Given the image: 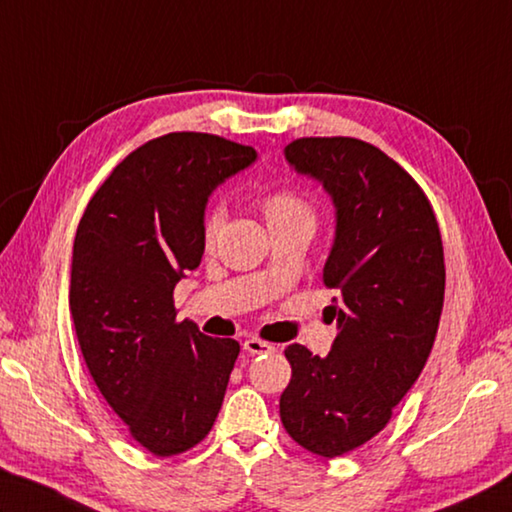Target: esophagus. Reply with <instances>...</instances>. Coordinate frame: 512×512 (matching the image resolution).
Listing matches in <instances>:
<instances>
[{"label": "esophagus", "instance_id": "obj_1", "mask_svg": "<svg viewBox=\"0 0 512 512\" xmlns=\"http://www.w3.org/2000/svg\"><path fill=\"white\" fill-rule=\"evenodd\" d=\"M244 350L250 355H262V353H273L275 344H268L264 339H257V337H250L244 342Z\"/></svg>", "mask_w": 512, "mask_h": 512}]
</instances>
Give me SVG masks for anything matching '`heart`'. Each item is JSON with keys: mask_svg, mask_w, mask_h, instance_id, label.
<instances>
[{"mask_svg": "<svg viewBox=\"0 0 512 512\" xmlns=\"http://www.w3.org/2000/svg\"><path fill=\"white\" fill-rule=\"evenodd\" d=\"M259 206H262V213L266 217V224L270 230L306 228L313 233L317 226V213L313 204H310L302 193H297V190H290V188L270 190V193H266L262 199H259ZM224 222H226V206L222 202L210 206L202 226V237H204L206 248L215 244V239L219 235V230H222Z\"/></svg>", "mask_w": 512, "mask_h": 512, "instance_id": "1", "label": "heart"}]
</instances>
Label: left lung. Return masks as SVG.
I'll use <instances>...</instances> for the list:
<instances>
[{"mask_svg":"<svg viewBox=\"0 0 512 512\" xmlns=\"http://www.w3.org/2000/svg\"><path fill=\"white\" fill-rule=\"evenodd\" d=\"M284 153L337 208L324 284L339 293L326 308L339 333L326 357L284 350L293 375L279 415L299 446L333 459L384 430L426 366L444 306L442 233L422 186L377 146L302 137Z\"/></svg>","mask_w":512,"mask_h":512,"instance_id":"8db88e82","label":"left lung"}]
</instances>
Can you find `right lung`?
Returning <instances> with one entry per match:
<instances>
[{"mask_svg": "<svg viewBox=\"0 0 512 512\" xmlns=\"http://www.w3.org/2000/svg\"><path fill=\"white\" fill-rule=\"evenodd\" d=\"M255 148L168 133L119 162L90 199L73 244L70 315L88 373L130 437L173 457L213 428L235 339L177 322L173 290L204 255V208Z\"/></svg>", "mask_w": 512, "mask_h": 512, "instance_id": "1", "label": "right lung"}]
</instances>
